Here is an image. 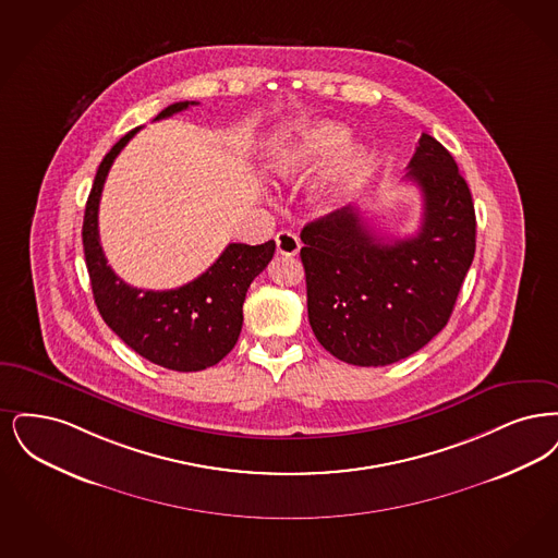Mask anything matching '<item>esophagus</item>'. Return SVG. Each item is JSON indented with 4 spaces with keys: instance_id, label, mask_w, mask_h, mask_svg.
Returning <instances> with one entry per match:
<instances>
[{
    "instance_id": "34e87169",
    "label": "esophagus",
    "mask_w": 558,
    "mask_h": 558,
    "mask_svg": "<svg viewBox=\"0 0 558 558\" xmlns=\"http://www.w3.org/2000/svg\"><path fill=\"white\" fill-rule=\"evenodd\" d=\"M275 243H277V252H279L281 256H295V254L300 252V240H298L291 231L277 233Z\"/></svg>"
}]
</instances>
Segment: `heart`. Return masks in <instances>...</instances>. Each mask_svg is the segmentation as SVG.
<instances>
[{
    "label": "heart",
    "instance_id": "b5f03b06",
    "mask_svg": "<svg viewBox=\"0 0 558 558\" xmlns=\"http://www.w3.org/2000/svg\"><path fill=\"white\" fill-rule=\"evenodd\" d=\"M348 129L336 122H316L302 131L298 142L275 156V170L286 177H304L320 169L336 156L325 174L329 194H338L359 183L373 165V151L363 144H348Z\"/></svg>",
    "mask_w": 558,
    "mask_h": 558
}]
</instances>
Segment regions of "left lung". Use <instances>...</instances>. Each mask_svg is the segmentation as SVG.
Wrapping results in <instances>:
<instances>
[{"label": "left lung", "mask_w": 558, "mask_h": 558, "mask_svg": "<svg viewBox=\"0 0 558 558\" xmlns=\"http://www.w3.org/2000/svg\"><path fill=\"white\" fill-rule=\"evenodd\" d=\"M407 179L423 194L412 238L386 242L350 208L316 218L300 233L311 327L343 363H398L434 340L473 263V197L450 151L423 133Z\"/></svg>", "instance_id": "left-lung-1"}]
</instances>
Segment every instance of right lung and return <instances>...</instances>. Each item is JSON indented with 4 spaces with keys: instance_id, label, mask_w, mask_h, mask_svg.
I'll use <instances>...</instances> for the list:
<instances>
[{
    "instance_id": "right-lung-1",
    "label": "right lung",
    "mask_w": 558,
    "mask_h": 558,
    "mask_svg": "<svg viewBox=\"0 0 558 558\" xmlns=\"http://www.w3.org/2000/svg\"><path fill=\"white\" fill-rule=\"evenodd\" d=\"M195 104H170L154 121L169 119ZM137 131L140 126L129 131L104 156L85 206L83 250L97 311L106 325L149 363L181 373L204 371L220 363L238 343L245 291L267 268L275 242L229 243L213 267L177 290H137L124 283L104 256L97 210L108 170Z\"/></svg>"
}]
</instances>
